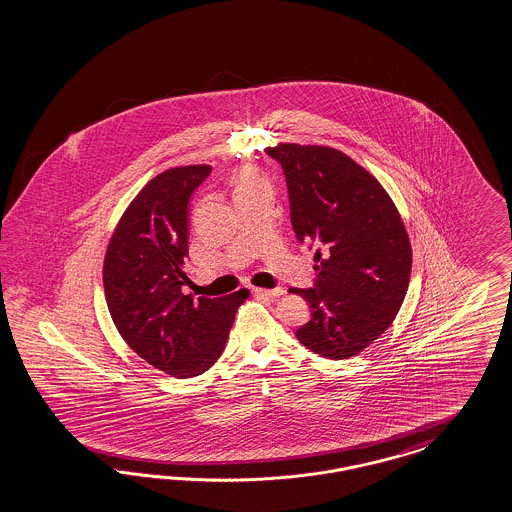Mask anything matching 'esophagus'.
<instances>
[{
	"label": "esophagus",
	"instance_id": "obj_1",
	"mask_svg": "<svg viewBox=\"0 0 512 512\" xmlns=\"http://www.w3.org/2000/svg\"><path fill=\"white\" fill-rule=\"evenodd\" d=\"M253 293L257 296H266V298H276V296L283 295L285 291L281 287H276V289H259V287H255Z\"/></svg>",
	"mask_w": 512,
	"mask_h": 512
}]
</instances>
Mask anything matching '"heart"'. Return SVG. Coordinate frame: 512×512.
Returning <instances> with one entry per match:
<instances>
[{
    "label": "heart",
    "mask_w": 512,
    "mask_h": 512,
    "mask_svg": "<svg viewBox=\"0 0 512 512\" xmlns=\"http://www.w3.org/2000/svg\"><path fill=\"white\" fill-rule=\"evenodd\" d=\"M266 186L263 178L255 171H240L238 174V191L240 189H249V187Z\"/></svg>",
    "instance_id": "1"
}]
</instances>
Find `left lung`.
Wrapping results in <instances>:
<instances>
[{"mask_svg":"<svg viewBox=\"0 0 512 512\" xmlns=\"http://www.w3.org/2000/svg\"><path fill=\"white\" fill-rule=\"evenodd\" d=\"M287 182L296 240H311L317 278L306 298L310 321L295 332L310 351L355 357L402 308L411 276V244L387 191L351 157L328 146L266 148Z\"/></svg>","mask_w":512,"mask_h":512,"instance_id":"left-lung-1","label":"left lung"}]
</instances>
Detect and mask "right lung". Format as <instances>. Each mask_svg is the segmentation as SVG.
<instances>
[{
	"label": "right lung",
	"instance_id": "add662e5",
	"mask_svg": "<svg viewBox=\"0 0 512 512\" xmlns=\"http://www.w3.org/2000/svg\"><path fill=\"white\" fill-rule=\"evenodd\" d=\"M212 167L161 172L129 204L110 238L103 283L110 317L127 345L157 370L186 379L221 357L248 289L184 295L189 201Z\"/></svg>",
	"mask_w": 512,
	"mask_h": 512
}]
</instances>
